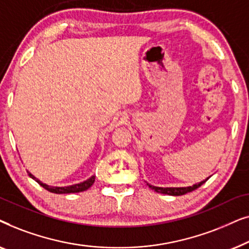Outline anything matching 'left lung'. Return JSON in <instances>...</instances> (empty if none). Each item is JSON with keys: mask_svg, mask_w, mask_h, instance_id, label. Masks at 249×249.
<instances>
[{"mask_svg": "<svg viewBox=\"0 0 249 249\" xmlns=\"http://www.w3.org/2000/svg\"><path fill=\"white\" fill-rule=\"evenodd\" d=\"M209 179V178H207ZM206 179V180H207ZM206 180H203L199 183H196V185L190 186V187H181V188H163V187H154V186H149L152 189H154V192L156 193H161V194H168V195L171 196H180V195H185L187 193L193 192L203 185L204 182H206Z\"/></svg>", "mask_w": 249, "mask_h": 249, "instance_id": "left-lung-1", "label": "left lung"}]
</instances>
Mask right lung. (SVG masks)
<instances>
[{
  "mask_svg": "<svg viewBox=\"0 0 249 249\" xmlns=\"http://www.w3.org/2000/svg\"><path fill=\"white\" fill-rule=\"evenodd\" d=\"M29 177H32L34 180H36L37 182L39 183L40 186L43 187V188H45L46 190H49L51 193H54V194H70V193H79V192H84V190H87L89 187L93 185L94 181H95V176L90 177L89 179H87L86 181L84 182H80V183H76V185H72V186H68V187H51L49 185H46V183H43L42 181H39L38 179L35 178L32 173L28 172Z\"/></svg>",
  "mask_w": 249,
  "mask_h": 249,
  "instance_id": "1",
  "label": "right lung"
}]
</instances>
